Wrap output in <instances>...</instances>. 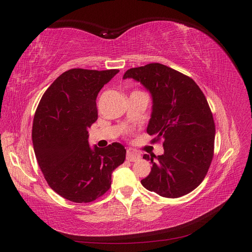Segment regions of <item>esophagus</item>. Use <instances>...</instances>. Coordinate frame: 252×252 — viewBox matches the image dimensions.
Returning a JSON list of instances; mask_svg holds the SVG:
<instances>
[{
  "instance_id": "esophagus-1",
  "label": "esophagus",
  "mask_w": 252,
  "mask_h": 252,
  "mask_svg": "<svg viewBox=\"0 0 252 252\" xmlns=\"http://www.w3.org/2000/svg\"><path fill=\"white\" fill-rule=\"evenodd\" d=\"M141 158V155L139 154L138 151H135L133 149H127V155H126V158L128 159V161L130 162H135L136 159H139Z\"/></svg>"
}]
</instances>
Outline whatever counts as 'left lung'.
<instances>
[{"label": "left lung", "mask_w": 252, "mask_h": 252, "mask_svg": "<svg viewBox=\"0 0 252 252\" xmlns=\"http://www.w3.org/2000/svg\"><path fill=\"white\" fill-rule=\"evenodd\" d=\"M152 97L147 133L164 139L162 156L144 155L152 164L141 181L149 191L175 199L191 192L207 174L213 158L216 126L207 100L187 75L159 63L128 69Z\"/></svg>", "instance_id": "1"}]
</instances>
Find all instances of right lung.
I'll use <instances>...</instances> for the list:
<instances>
[{
  "label": "right lung",
  "mask_w": 252,
  "mask_h": 252,
  "mask_svg": "<svg viewBox=\"0 0 252 252\" xmlns=\"http://www.w3.org/2000/svg\"><path fill=\"white\" fill-rule=\"evenodd\" d=\"M120 70L65 71L46 90L37 106L32 143L36 161L51 189L74 203H89L111 185L112 171L123 164L120 143L106 148L88 143V128L97 119L96 96Z\"/></svg>",
  "instance_id": "add662e5"
}]
</instances>
